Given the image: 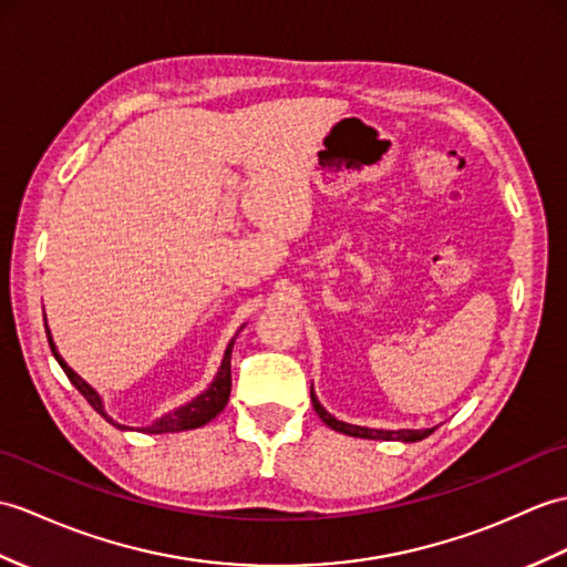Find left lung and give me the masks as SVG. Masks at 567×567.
<instances>
[{
	"label": "left lung",
	"instance_id": "8db88e82",
	"mask_svg": "<svg viewBox=\"0 0 567 567\" xmlns=\"http://www.w3.org/2000/svg\"><path fill=\"white\" fill-rule=\"evenodd\" d=\"M311 403H313V411L319 413V417L323 420V423L336 430V432H343V434H350V437H362V440H399V442H420L430 437V434L434 432V427H425V430H374V427H362V425H350V423H343V420L333 417L331 413L326 411V408L319 403V399H316L313 393V386H311Z\"/></svg>",
	"mask_w": 567,
	"mask_h": 567
}]
</instances>
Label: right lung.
<instances>
[{"instance_id": "obj_1", "label": "right lung", "mask_w": 567, "mask_h": 567, "mask_svg": "<svg viewBox=\"0 0 567 567\" xmlns=\"http://www.w3.org/2000/svg\"><path fill=\"white\" fill-rule=\"evenodd\" d=\"M244 328V326H241ZM45 333H48V343H50V350H52V354H55V360L60 362V367L64 370V374H68V379L72 381V384L76 386V391L82 393V396L89 401V405L94 408V411L99 413V415H103L105 420H109V423L113 425V427H117V430H135V427H127V425H121L117 423V420H113L109 413H105V408H103V399L99 396V391L91 386V384H86V381L79 377L72 367L62 360V354L58 352V348H55V343H52V336H50V328H48V323H45ZM239 336V333H236ZM236 336L229 340V346H227V350H224V358H221V364H219V370H217V374H215V379H213V384H209L200 396H195L193 401H188L186 405H178V408H174V411H168L166 415H162V417H156L152 425H147V427H137L140 432H147V434H164V432H183V430H195V427H203V425H207L209 420L213 417H217L221 411H224V405H227V401H229V393H231V348H234V340H236Z\"/></svg>"}]
</instances>
